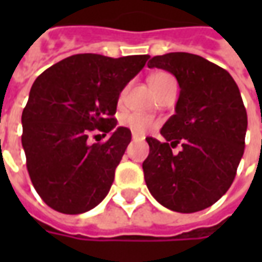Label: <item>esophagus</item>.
<instances>
[{"label":"esophagus","instance_id":"esophagus-1","mask_svg":"<svg viewBox=\"0 0 262 262\" xmlns=\"http://www.w3.org/2000/svg\"><path fill=\"white\" fill-rule=\"evenodd\" d=\"M133 140H140V139H143V136H140V135H137V133H133Z\"/></svg>","mask_w":262,"mask_h":262}]
</instances>
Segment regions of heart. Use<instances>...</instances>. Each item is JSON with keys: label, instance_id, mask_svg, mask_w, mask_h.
I'll return each mask as SVG.
<instances>
[{"label": "heart", "instance_id": "b5f03b06", "mask_svg": "<svg viewBox=\"0 0 262 262\" xmlns=\"http://www.w3.org/2000/svg\"><path fill=\"white\" fill-rule=\"evenodd\" d=\"M168 80H171V75H168L167 73H163V71H157V73H153V74L148 77V84H150V86H151V90L154 92H157ZM123 125L127 126L133 133L144 135L148 130H151L154 126H156V123L150 118L130 114L126 115L125 118H123Z\"/></svg>", "mask_w": 262, "mask_h": 262}]
</instances>
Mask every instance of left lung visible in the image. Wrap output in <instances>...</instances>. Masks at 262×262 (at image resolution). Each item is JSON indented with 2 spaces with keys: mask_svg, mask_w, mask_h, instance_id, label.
<instances>
[{
  "mask_svg": "<svg viewBox=\"0 0 262 262\" xmlns=\"http://www.w3.org/2000/svg\"><path fill=\"white\" fill-rule=\"evenodd\" d=\"M147 66L174 75L180 97L176 115L161 129L165 142L146 139V185L167 209L203 210L227 192L244 153L247 112L238 86L225 69L196 54L154 56ZM178 142L183 150L172 155Z\"/></svg>",
  "mask_w": 262,
  "mask_h": 262,
  "instance_id": "obj_1",
  "label": "left lung"
}]
</instances>
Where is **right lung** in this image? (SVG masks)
I'll list each match as a JSON object with an SVG mask.
<instances>
[{
	"mask_svg": "<svg viewBox=\"0 0 262 262\" xmlns=\"http://www.w3.org/2000/svg\"><path fill=\"white\" fill-rule=\"evenodd\" d=\"M150 59L74 54L37 77L22 112V147L33 187L60 213L78 214L103 201L132 140L116 127L122 90ZM97 128L113 130L105 143L86 142Z\"/></svg>",
	"mask_w": 262,
	"mask_h": 262,
	"instance_id": "add662e5",
	"label": "right lung"
}]
</instances>
